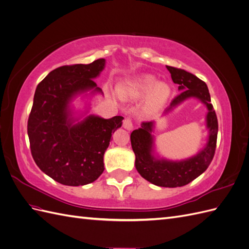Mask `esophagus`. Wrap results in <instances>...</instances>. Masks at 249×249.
I'll return each instance as SVG.
<instances>
[{
	"mask_svg": "<svg viewBox=\"0 0 249 249\" xmlns=\"http://www.w3.org/2000/svg\"><path fill=\"white\" fill-rule=\"evenodd\" d=\"M124 127L125 130H127V131L133 130L134 124H133V122H132L131 118H125L124 120Z\"/></svg>",
	"mask_w": 249,
	"mask_h": 249,
	"instance_id": "esophagus-1",
	"label": "esophagus"
}]
</instances>
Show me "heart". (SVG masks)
<instances>
[{
	"instance_id": "b5f03b06",
	"label": "heart",
	"mask_w": 249,
	"mask_h": 249,
	"mask_svg": "<svg viewBox=\"0 0 249 249\" xmlns=\"http://www.w3.org/2000/svg\"><path fill=\"white\" fill-rule=\"evenodd\" d=\"M155 77L150 74H143L135 78L117 88L118 93L122 96L140 97L145 94L144 108L152 112L160 109L167 102L170 95V88L164 82H155Z\"/></svg>"
}]
</instances>
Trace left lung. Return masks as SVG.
Here are the masks:
<instances>
[{"label": "left lung", "instance_id": "1", "mask_svg": "<svg viewBox=\"0 0 249 249\" xmlns=\"http://www.w3.org/2000/svg\"><path fill=\"white\" fill-rule=\"evenodd\" d=\"M171 74L173 83L178 84L180 92L172 100L170 106L165 110L167 113L187 99L195 97L203 103L208 108L206 117L209 137L206 146L200 152L189 159L182 161H169L157 159L153 156L154 146V122H144L141 127L131 134V144L136 157L135 166L140 176L156 186L176 188L182 187L192 182L193 179L205 172L213 160L216 149L218 120L207 84L194 74L177 67L166 66Z\"/></svg>", "mask_w": 249, "mask_h": 249}]
</instances>
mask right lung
<instances>
[{"label":"right lung","mask_w":249,"mask_h":249,"mask_svg":"<svg viewBox=\"0 0 249 249\" xmlns=\"http://www.w3.org/2000/svg\"><path fill=\"white\" fill-rule=\"evenodd\" d=\"M106 60L90 64L64 65L52 71L35 90L28 119L31 154L37 166L56 182L83 186L94 182L104 167V154L112 133L123 124V116L104 119L89 115L73 118L70 103L74 96L102 89L93 81Z\"/></svg>","instance_id":"1"}]
</instances>
